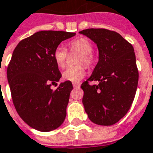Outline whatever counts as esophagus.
<instances>
[{"label": "esophagus", "instance_id": "34e87169", "mask_svg": "<svg viewBox=\"0 0 153 153\" xmlns=\"http://www.w3.org/2000/svg\"><path fill=\"white\" fill-rule=\"evenodd\" d=\"M72 84H73L74 88H78V87H79L80 86L79 82H74Z\"/></svg>", "mask_w": 153, "mask_h": 153}]
</instances>
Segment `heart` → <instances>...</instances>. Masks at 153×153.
<instances>
[{"instance_id":"b5f03b06","label":"heart","mask_w":153,"mask_h":153,"mask_svg":"<svg viewBox=\"0 0 153 153\" xmlns=\"http://www.w3.org/2000/svg\"><path fill=\"white\" fill-rule=\"evenodd\" d=\"M68 47L71 52H78L81 53L79 59V64H85L88 66L92 65L94 56L92 53V44L85 37H79L68 43ZM67 51L62 45L57 46L53 52L55 63L59 68H64L67 58ZM86 74V67L84 65H79L76 67H69L62 73V77L65 80L71 82H78L82 79Z\"/></svg>"}]
</instances>
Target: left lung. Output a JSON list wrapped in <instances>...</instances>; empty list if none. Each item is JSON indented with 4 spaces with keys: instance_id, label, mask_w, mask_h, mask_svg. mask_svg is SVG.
Listing matches in <instances>:
<instances>
[{
    "instance_id": "8db88e82",
    "label": "left lung",
    "mask_w": 153,
    "mask_h": 153,
    "mask_svg": "<svg viewBox=\"0 0 153 153\" xmlns=\"http://www.w3.org/2000/svg\"><path fill=\"white\" fill-rule=\"evenodd\" d=\"M79 33L93 40L99 50V62L81 85L85 111L97 125H114L128 112L136 92L139 71L134 48L114 30L90 28ZM91 81L99 84L90 85Z\"/></svg>"
}]
</instances>
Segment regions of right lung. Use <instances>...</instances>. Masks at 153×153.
Masks as SVG:
<instances>
[{
  "mask_svg": "<svg viewBox=\"0 0 153 153\" xmlns=\"http://www.w3.org/2000/svg\"><path fill=\"white\" fill-rule=\"evenodd\" d=\"M75 33L41 30L22 39L13 50L7 68V79L17 113L30 127L51 131L59 127L66 116L73 89L71 81L61 82L62 74L53 58L60 43Z\"/></svg>",
  "mask_w": 153,
  "mask_h": 153,
  "instance_id": "right-lung-1",
  "label": "right lung"
}]
</instances>
